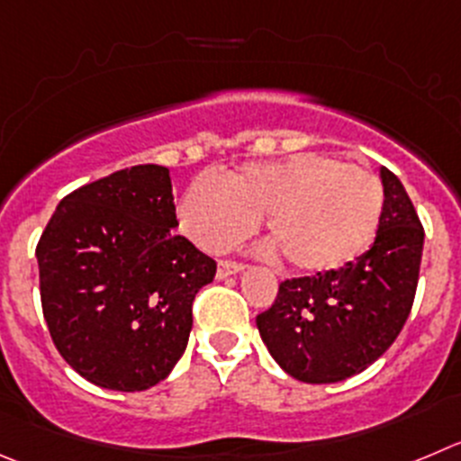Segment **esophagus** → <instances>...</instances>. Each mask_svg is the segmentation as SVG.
I'll return each mask as SVG.
<instances>
[{
	"label": "esophagus",
	"instance_id": "34e87169",
	"mask_svg": "<svg viewBox=\"0 0 461 461\" xmlns=\"http://www.w3.org/2000/svg\"><path fill=\"white\" fill-rule=\"evenodd\" d=\"M239 270H243V264L240 261H227V259H221L218 261V279H225L230 277V275H236Z\"/></svg>",
	"mask_w": 461,
	"mask_h": 461
}]
</instances>
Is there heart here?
I'll use <instances>...</instances> for the list:
<instances>
[{
    "label": "heart",
    "instance_id": "heart-1",
    "mask_svg": "<svg viewBox=\"0 0 461 461\" xmlns=\"http://www.w3.org/2000/svg\"><path fill=\"white\" fill-rule=\"evenodd\" d=\"M384 186L375 172L330 154L250 163L221 182L202 175L179 202V225L211 252L225 250L268 216L284 261L307 273L346 268L380 231Z\"/></svg>",
    "mask_w": 461,
    "mask_h": 461
}]
</instances>
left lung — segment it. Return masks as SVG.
<instances>
[{
    "mask_svg": "<svg viewBox=\"0 0 461 461\" xmlns=\"http://www.w3.org/2000/svg\"><path fill=\"white\" fill-rule=\"evenodd\" d=\"M382 186L384 211L371 250L346 268L286 279L257 316L268 352L295 380L330 384L357 375L405 328L425 231L405 186L386 167Z\"/></svg>",
    "mask_w": 461,
    "mask_h": 461,
    "instance_id": "obj_1",
    "label": "left lung"
}]
</instances>
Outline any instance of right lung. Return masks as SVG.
Here are the masks:
<instances>
[{"instance_id": "right-lung-1", "label": "right lung", "mask_w": 461, "mask_h": 461, "mask_svg": "<svg viewBox=\"0 0 461 461\" xmlns=\"http://www.w3.org/2000/svg\"><path fill=\"white\" fill-rule=\"evenodd\" d=\"M177 227L170 170L111 172L63 197L36 245L56 350L88 382L143 391L184 355L193 300L216 261Z\"/></svg>"}]
</instances>
